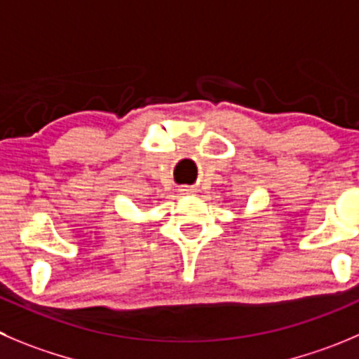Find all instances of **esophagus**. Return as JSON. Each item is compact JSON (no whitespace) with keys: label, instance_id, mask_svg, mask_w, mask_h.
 <instances>
[{"label":"esophagus","instance_id":"esophagus-1","mask_svg":"<svg viewBox=\"0 0 359 359\" xmlns=\"http://www.w3.org/2000/svg\"><path fill=\"white\" fill-rule=\"evenodd\" d=\"M180 193H182V194H194V189H193V187H189V186H184V187H180Z\"/></svg>","mask_w":359,"mask_h":359}]
</instances>
